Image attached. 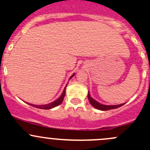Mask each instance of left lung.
<instances>
[{"instance_id":"1","label":"left lung","mask_w":150,"mask_h":150,"mask_svg":"<svg viewBox=\"0 0 150 150\" xmlns=\"http://www.w3.org/2000/svg\"><path fill=\"white\" fill-rule=\"evenodd\" d=\"M88 100H89L90 103H91V105H92L94 108H97V109H99V110H102V111H108V110L117 108L124 104V103H122V104H119V105H103V104H100V103H98V102H97L96 100H94L93 98H92L91 97V96H90L89 92H88Z\"/></svg>"}]
</instances>
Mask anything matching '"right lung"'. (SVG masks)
Wrapping results in <instances>:
<instances>
[{
    "instance_id": "right-lung-1",
    "label": "right lung",
    "mask_w": 150,
    "mask_h": 150,
    "mask_svg": "<svg viewBox=\"0 0 150 150\" xmlns=\"http://www.w3.org/2000/svg\"><path fill=\"white\" fill-rule=\"evenodd\" d=\"M74 75H75V74H73V75H72V76L70 77V78H72V76H74ZM66 87H67V86H66L65 88H64V91H63V92H62V94L61 95L60 97H59V98L57 99V100H54V102H52V103L47 104V105H34V104H30V103H29V105H32V106L36 107V108H42V109H50V108H54V107L57 106V105H59V104L62 103L63 99H64V96H65V88H66Z\"/></svg>"
}]
</instances>
